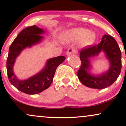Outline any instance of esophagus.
<instances>
[{"label":"esophagus","mask_w":126,"mask_h":126,"mask_svg":"<svg viewBox=\"0 0 126 126\" xmlns=\"http://www.w3.org/2000/svg\"><path fill=\"white\" fill-rule=\"evenodd\" d=\"M77 53V51H76V50L73 48H69L68 49V50L67 51H66V54L67 56H70V55H72V54H76V53Z\"/></svg>","instance_id":"esophagus-1"}]
</instances>
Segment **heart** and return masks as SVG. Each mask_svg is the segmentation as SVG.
I'll list each match as a JSON object with an SVG mask.
<instances>
[{
  "label": "heart",
  "instance_id": "obj_1",
  "mask_svg": "<svg viewBox=\"0 0 126 126\" xmlns=\"http://www.w3.org/2000/svg\"><path fill=\"white\" fill-rule=\"evenodd\" d=\"M95 38L94 33L91 32L88 29L81 27L70 29L65 32L63 35L64 41H80V45L82 47H86L93 44Z\"/></svg>",
  "mask_w": 126,
  "mask_h": 126
}]
</instances>
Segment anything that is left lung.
<instances>
[{"label": "left lung", "instance_id": "left-lung-1", "mask_svg": "<svg viewBox=\"0 0 126 126\" xmlns=\"http://www.w3.org/2000/svg\"><path fill=\"white\" fill-rule=\"evenodd\" d=\"M101 52L109 61L107 71L99 75L92 74L90 59L98 55ZM81 66L78 72V77L82 84L87 87L101 89L111 86L120 74L121 53L119 46L112 36L104 35L98 45L84 48L80 53Z\"/></svg>", "mask_w": 126, "mask_h": 126}]
</instances>
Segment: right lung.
Listing matches in <instances>:
<instances>
[{
    "label": "right lung",
    "mask_w": 126,
    "mask_h": 126,
    "mask_svg": "<svg viewBox=\"0 0 126 126\" xmlns=\"http://www.w3.org/2000/svg\"><path fill=\"white\" fill-rule=\"evenodd\" d=\"M44 33L45 30L36 25L27 27L16 37L9 49L6 62L9 80L18 90L27 94H37L50 87L56 69L66 59L64 56H58L48 59L44 67L37 74L25 80L17 78L13 69L16 59L24 49L41 43L44 37L40 35Z\"/></svg>",
    "instance_id": "obj_1"
}]
</instances>
